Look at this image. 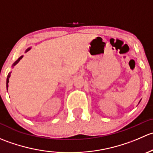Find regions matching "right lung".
I'll use <instances>...</instances> for the list:
<instances>
[{"label":"right lung","instance_id":"right-lung-1","mask_svg":"<svg viewBox=\"0 0 153 153\" xmlns=\"http://www.w3.org/2000/svg\"><path fill=\"white\" fill-rule=\"evenodd\" d=\"M29 49H30V48H29L28 49H27V51H26V52H27V51H29ZM23 58V56H21V57H20V58H18V59L17 60V61H15V63H14L13 65H12V67H13V66H15V65H16V64H18V62H19L20 60H21V58ZM10 74H11V72H10V73L8 74V76H7V90H8V83H9V80H10Z\"/></svg>","mask_w":153,"mask_h":153}]
</instances>
